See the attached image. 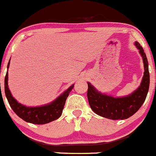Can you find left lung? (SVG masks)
<instances>
[{
	"mask_svg": "<svg viewBox=\"0 0 156 156\" xmlns=\"http://www.w3.org/2000/svg\"><path fill=\"white\" fill-rule=\"evenodd\" d=\"M139 50L144 63V76L140 87L129 96L122 98L103 95L98 92L90 83L88 84L87 98L92 110L97 115L109 119H125L136 113L146 100L149 88V65L146 55L139 42L135 43Z\"/></svg>",
	"mask_w": 156,
	"mask_h": 156,
	"instance_id": "left-lung-1",
	"label": "left lung"
}]
</instances>
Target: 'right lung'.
<instances>
[{"label": "right lung", "instance_id": "1", "mask_svg": "<svg viewBox=\"0 0 156 156\" xmlns=\"http://www.w3.org/2000/svg\"><path fill=\"white\" fill-rule=\"evenodd\" d=\"M9 64L10 63L7 64V68L9 67ZM7 80H8V73L7 72L4 79V91L11 109L22 119L27 122L37 124V125L48 123L60 118L63 112L66 98L68 97L69 93L73 88V85L71 86L61 96H59L56 100L50 104L40 107H27L17 102V100L13 97L9 90Z\"/></svg>", "mask_w": 156, "mask_h": 156}]
</instances>
